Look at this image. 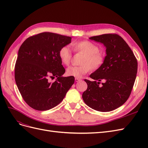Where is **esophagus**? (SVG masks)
Listing matches in <instances>:
<instances>
[{
    "label": "esophagus",
    "instance_id": "esophagus-1",
    "mask_svg": "<svg viewBox=\"0 0 148 148\" xmlns=\"http://www.w3.org/2000/svg\"><path fill=\"white\" fill-rule=\"evenodd\" d=\"M75 82H79L80 80H81V79H79V78H75Z\"/></svg>",
    "mask_w": 148,
    "mask_h": 148
}]
</instances>
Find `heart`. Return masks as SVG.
<instances>
[{
    "label": "heart",
    "mask_w": 148,
    "mask_h": 148,
    "mask_svg": "<svg viewBox=\"0 0 148 148\" xmlns=\"http://www.w3.org/2000/svg\"><path fill=\"white\" fill-rule=\"evenodd\" d=\"M73 51L84 54L82 60L83 65L70 66L66 69L67 75L81 78L88 73L91 69L93 70L99 69L104 60L103 53L99 51V47L96 44L88 41H80L71 44ZM59 59L64 65L68 66L71 59V51L69 46H62L59 51Z\"/></svg>",
    "instance_id": "1"
}]
</instances>
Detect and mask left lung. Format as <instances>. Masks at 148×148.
<instances>
[{"label":"left lung","instance_id":"obj_1","mask_svg":"<svg viewBox=\"0 0 148 148\" xmlns=\"http://www.w3.org/2000/svg\"><path fill=\"white\" fill-rule=\"evenodd\" d=\"M104 44L106 56L99 69L84 79L88 88L82 95L87 106L100 112H109L122 106L130 95L136 77L138 62L124 39L116 34L89 38ZM102 80L105 82L99 85Z\"/></svg>","mask_w":148,"mask_h":148}]
</instances>
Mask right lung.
<instances>
[{
    "instance_id": "obj_1",
    "label": "right lung",
    "mask_w": 148,
    "mask_h": 148,
    "mask_svg": "<svg viewBox=\"0 0 148 148\" xmlns=\"http://www.w3.org/2000/svg\"><path fill=\"white\" fill-rule=\"evenodd\" d=\"M71 38L44 32L26 39L20 46L15 66V79L22 97L31 108L47 110L62 101L73 84L72 76L64 77L59 49ZM57 77L53 83L49 77Z\"/></svg>"
}]
</instances>
